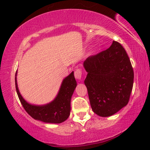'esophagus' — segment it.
<instances>
[{
  "label": "esophagus",
  "instance_id": "34e87169",
  "mask_svg": "<svg viewBox=\"0 0 150 150\" xmlns=\"http://www.w3.org/2000/svg\"><path fill=\"white\" fill-rule=\"evenodd\" d=\"M74 76L76 79L78 80L81 79V77H82V71H81V69H76L75 72H74Z\"/></svg>",
  "mask_w": 150,
  "mask_h": 150
}]
</instances>
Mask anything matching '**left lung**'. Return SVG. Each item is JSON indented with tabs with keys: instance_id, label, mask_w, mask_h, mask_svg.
<instances>
[{
	"instance_id": "8db88e82",
	"label": "left lung",
	"mask_w": 150,
	"mask_h": 150,
	"mask_svg": "<svg viewBox=\"0 0 150 150\" xmlns=\"http://www.w3.org/2000/svg\"><path fill=\"white\" fill-rule=\"evenodd\" d=\"M85 85L93 112L102 117L114 115L129 102L134 71L125 49L113 41L108 49L83 63Z\"/></svg>"
}]
</instances>
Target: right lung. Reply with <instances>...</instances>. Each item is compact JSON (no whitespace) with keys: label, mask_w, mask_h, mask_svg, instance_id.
I'll use <instances>...</instances> for the list:
<instances>
[{"label":"right lung","mask_w":150,"mask_h":150,"mask_svg":"<svg viewBox=\"0 0 150 150\" xmlns=\"http://www.w3.org/2000/svg\"><path fill=\"white\" fill-rule=\"evenodd\" d=\"M17 71L15 83L17 94L21 104L28 113L35 120L47 123H61L69 116L71 111V98L77 83L74 71L69 74L62 81L61 87L55 98L45 105H33L29 103L21 94L17 84Z\"/></svg>","instance_id":"obj_1"}]
</instances>
